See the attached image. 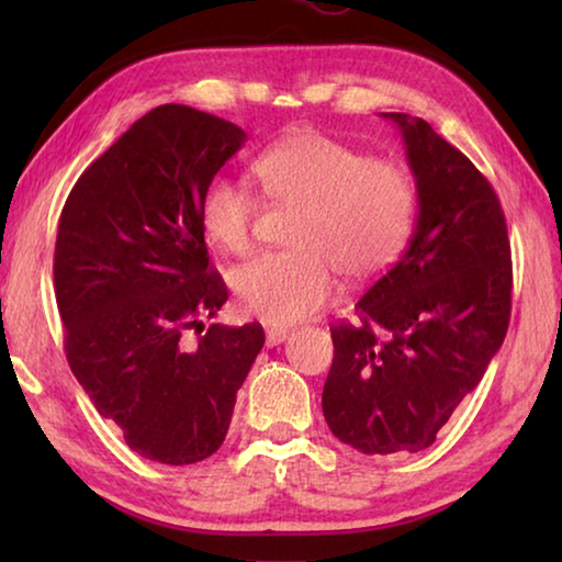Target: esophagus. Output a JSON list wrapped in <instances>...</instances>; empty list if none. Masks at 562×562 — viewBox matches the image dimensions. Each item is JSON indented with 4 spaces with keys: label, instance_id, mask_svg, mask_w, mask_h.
<instances>
[{
    "label": "esophagus",
    "instance_id": "obj_1",
    "mask_svg": "<svg viewBox=\"0 0 562 562\" xmlns=\"http://www.w3.org/2000/svg\"><path fill=\"white\" fill-rule=\"evenodd\" d=\"M288 337H290V329L284 327H268V331H265V341H268V347L280 345V341H284Z\"/></svg>",
    "mask_w": 562,
    "mask_h": 562
}]
</instances>
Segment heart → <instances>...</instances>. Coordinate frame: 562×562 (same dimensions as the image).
I'll return each mask as SVG.
<instances>
[{
    "label": "heart",
    "mask_w": 562,
    "mask_h": 562,
    "mask_svg": "<svg viewBox=\"0 0 562 562\" xmlns=\"http://www.w3.org/2000/svg\"><path fill=\"white\" fill-rule=\"evenodd\" d=\"M260 193L292 207V250L260 252L231 272L247 315L292 325L337 294V272L369 282L396 260L412 231L416 190L402 166L367 158L319 131H297L252 160ZM258 198L231 178H213L201 195V225L225 252L252 243Z\"/></svg>",
    "instance_id": "obj_1"
}]
</instances>
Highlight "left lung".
I'll use <instances>...</instances> for the list:
<instances>
[{"label":"left lung","mask_w":562,"mask_h":562,"mask_svg":"<svg viewBox=\"0 0 562 562\" xmlns=\"http://www.w3.org/2000/svg\"><path fill=\"white\" fill-rule=\"evenodd\" d=\"M396 123L416 180V231L331 327L322 392L331 434L369 456L429 449L486 374L510 319V240L496 190L424 119Z\"/></svg>","instance_id":"8db88e82"}]
</instances>
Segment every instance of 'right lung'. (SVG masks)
I'll return each instance as SVG.
<instances>
[{
  "label": "right lung",
  "instance_id": "obj_1",
  "mask_svg": "<svg viewBox=\"0 0 562 562\" xmlns=\"http://www.w3.org/2000/svg\"><path fill=\"white\" fill-rule=\"evenodd\" d=\"M243 144L235 123L166 103L83 170L59 217L54 292L66 359L97 412L158 463H198L221 449L265 345L258 322H201L227 302L201 195Z\"/></svg>",
  "mask_w": 562,
  "mask_h": 562
}]
</instances>
